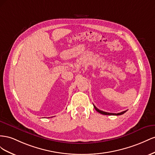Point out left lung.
Masks as SVG:
<instances>
[{
  "mask_svg": "<svg viewBox=\"0 0 155 155\" xmlns=\"http://www.w3.org/2000/svg\"><path fill=\"white\" fill-rule=\"evenodd\" d=\"M94 107L95 108V109L96 110L97 112H98L99 113L101 114H104V115H113V116H119V115H122L124 113H125L127 112V110H125V111H123L122 112H120V113H117V114H114V113H108V112H103L102 111V110H99L98 108H97L95 106L94 104Z\"/></svg>",
  "mask_w": 155,
  "mask_h": 155,
  "instance_id": "8db88e82",
  "label": "left lung"
}]
</instances>
